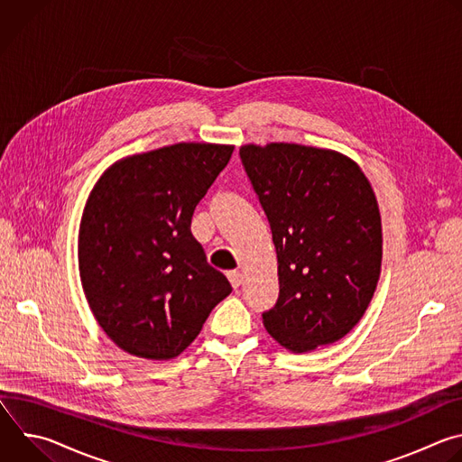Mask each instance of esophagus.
Instances as JSON below:
<instances>
[{
    "label": "esophagus",
    "instance_id": "1",
    "mask_svg": "<svg viewBox=\"0 0 462 462\" xmlns=\"http://www.w3.org/2000/svg\"><path fill=\"white\" fill-rule=\"evenodd\" d=\"M228 280H230L232 287L237 289V287H241V283L245 282V276H243V273H239V271H232V273H228Z\"/></svg>",
    "mask_w": 462,
    "mask_h": 462
}]
</instances>
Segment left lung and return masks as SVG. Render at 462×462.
I'll use <instances>...</instances> for the list:
<instances>
[{"label":"left lung","instance_id":"left-lung-1","mask_svg":"<svg viewBox=\"0 0 462 462\" xmlns=\"http://www.w3.org/2000/svg\"><path fill=\"white\" fill-rule=\"evenodd\" d=\"M239 155L278 254L280 296L263 325L292 353L338 342L380 278L382 221L367 177L349 157L312 146L246 144Z\"/></svg>","mask_w":462,"mask_h":462}]
</instances>
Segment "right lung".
<instances>
[{"mask_svg":"<svg viewBox=\"0 0 462 462\" xmlns=\"http://www.w3.org/2000/svg\"><path fill=\"white\" fill-rule=\"evenodd\" d=\"M234 146L179 143L116 161L97 180L79 232V269L104 333L148 360L179 356L232 287L189 230Z\"/></svg>","mask_w":462,"mask_h":462,"instance_id":"1","label":"right lung"}]
</instances>
